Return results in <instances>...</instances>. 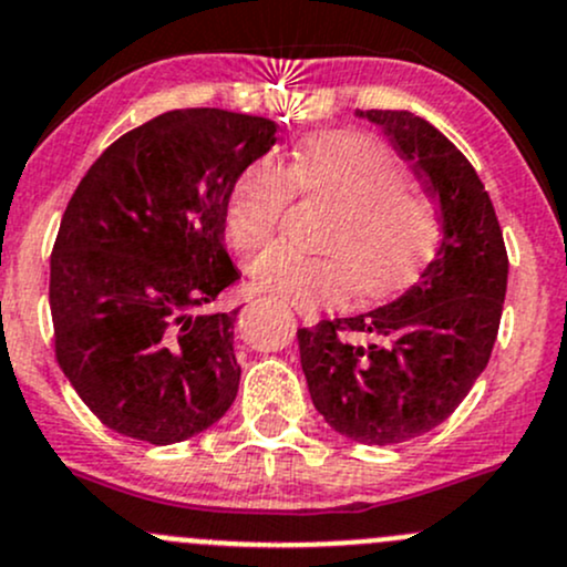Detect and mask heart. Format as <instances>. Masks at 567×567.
<instances>
[{
  "label": "heart",
  "mask_w": 567,
  "mask_h": 567,
  "mask_svg": "<svg viewBox=\"0 0 567 567\" xmlns=\"http://www.w3.org/2000/svg\"><path fill=\"white\" fill-rule=\"evenodd\" d=\"M293 193L337 206L320 247L307 255L274 244L249 264L258 290L320 307L348 296H380L413 277L437 241L432 200L410 187L402 159L363 133L307 138L288 165L271 157L249 163L225 200V236L238 252H252L279 230Z\"/></svg>",
  "instance_id": "b5f03b06"
}]
</instances>
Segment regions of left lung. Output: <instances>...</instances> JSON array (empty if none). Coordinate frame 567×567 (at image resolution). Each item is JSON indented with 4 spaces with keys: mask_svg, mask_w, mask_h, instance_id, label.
I'll use <instances>...</instances> for the list:
<instances>
[{
    "mask_svg": "<svg viewBox=\"0 0 567 567\" xmlns=\"http://www.w3.org/2000/svg\"><path fill=\"white\" fill-rule=\"evenodd\" d=\"M378 124L437 200L443 238L399 299L299 329L309 396L333 432L393 445L440 426L484 372L503 318L508 252L488 193L462 152L410 111Z\"/></svg>",
    "mask_w": 567,
    "mask_h": 567,
    "instance_id": "obj_1",
    "label": "left lung"
}]
</instances>
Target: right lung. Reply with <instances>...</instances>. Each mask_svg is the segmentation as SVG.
Returning a JSON list of instances; mask_svg holds the SVG:
<instances>
[{"instance_id": "obj_1", "label": "right lung", "mask_w": 567, "mask_h": 567, "mask_svg": "<svg viewBox=\"0 0 567 567\" xmlns=\"http://www.w3.org/2000/svg\"><path fill=\"white\" fill-rule=\"evenodd\" d=\"M274 135L264 116L168 111L113 141L75 187L51 252L53 348L113 432L182 443L234 404L238 309H200L241 277L225 200Z\"/></svg>"}]
</instances>
